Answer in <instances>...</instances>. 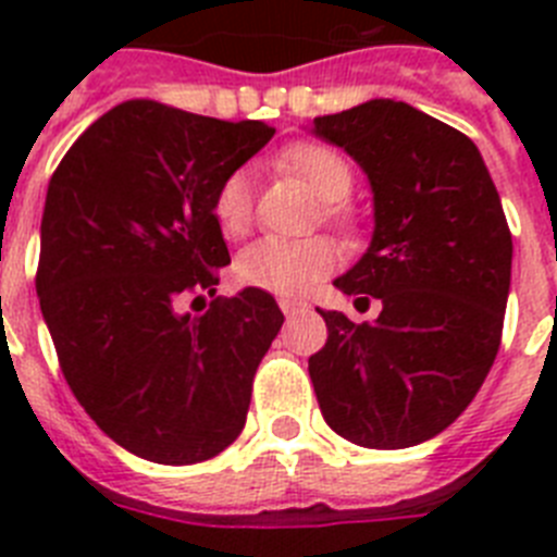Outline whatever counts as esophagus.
<instances>
[{"mask_svg":"<svg viewBox=\"0 0 557 557\" xmlns=\"http://www.w3.org/2000/svg\"><path fill=\"white\" fill-rule=\"evenodd\" d=\"M278 307H282V312L287 314H298V312H304V309H309L307 304L304 301H298V298H278Z\"/></svg>","mask_w":557,"mask_h":557,"instance_id":"obj_1","label":"esophagus"}]
</instances>
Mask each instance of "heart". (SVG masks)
<instances>
[{
    "label": "heart",
    "instance_id": "b5f03b06",
    "mask_svg": "<svg viewBox=\"0 0 557 557\" xmlns=\"http://www.w3.org/2000/svg\"><path fill=\"white\" fill-rule=\"evenodd\" d=\"M284 170L307 181L309 189L323 203H339L348 198L354 175L348 161L329 147H295L282 159ZM214 220L225 236H243L253 220V172L239 166L225 175L214 191ZM337 206H329V218H337ZM337 268V248L326 239H278L264 236L250 243L236 256V278L245 287L275 295H301L326 278Z\"/></svg>",
    "mask_w": 557,
    "mask_h": 557
}]
</instances>
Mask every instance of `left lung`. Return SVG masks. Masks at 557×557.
<instances>
[{
    "label": "left lung",
    "instance_id": "1",
    "mask_svg": "<svg viewBox=\"0 0 557 557\" xmlns=\"http://www.w3.org/2000/svg\"><path fill=\"white\" fill-rule=\"evenodd\" d=\"M312 133L373 191L371 245L334 287L382 301L373 323L321 309L314 396L351 444H424L471 405L499 351L513 259L499 191L466 133L407 102L368 100L318 116Z\"/></svg>",
    "mask_w": 557,
    "mask_h": 557
}]
</instances>
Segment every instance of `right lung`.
Returning <instances> with one entry per match:
<instances>
[{
	"label": "right lung",
	"mask_w": 557,
	"mask_h": 557,
	"mask_svg": "<svg viewBox=\"0 0 557 557\" xmlns=\"http://www.w3.org/2000/svg\"><path fill=\"white\" fill-rule=\"evenodd\" d=\"M273 133L127 100L86 127L49 181L44 321L83 410L136 457L189 466L243 432L282 309L256 287L218 295L203 314L181 304L218 293L231 259L214 191Z\"/></svg>",
	"instance_id": "1"
}]
</instances>
